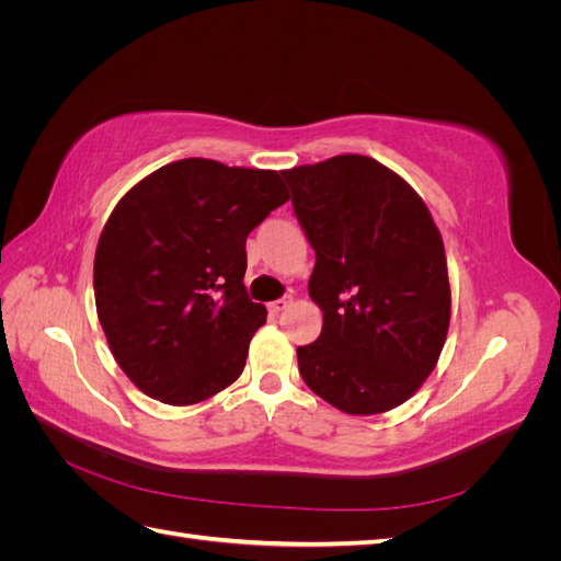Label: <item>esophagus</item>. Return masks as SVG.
<instances>
[{"label": "esophagus", "mask_w": 561, "mask_h": 561, "mask_svg": "<svg viewBox=\"0 0 561 561\" xmlns=\"http://www.w3.org/2000/svg\"><path fill=\"white\" fill-rule=\"evenodd\" d=\"M290 304H293L290 297H280V299H276V301H271V304H268V313L278 316L280 311H285L287 307H290Z\"/></svg>", "instance_id": "obj_1"}]
</instances>
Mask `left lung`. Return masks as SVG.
Masks as SVG:
<instances>
[{
  "instance_id": "1",
  "label": "left lung",
  "mask_w": 561,
  "mask_h": 561,
  "mask_svg": "<svg viewBox=\"0 0 561 561\" xmlns=\"http://www.w3.org/2000/svg\"><path fill=\"white\" fill-rule=\"evenodd\" d=\"M316 250L309 295L322 332L299 375L346 414L412 398L445 346L451 293L439 231L419 194L379 161L344 154L280 173Z\"/></svg>"
}]
</instances>
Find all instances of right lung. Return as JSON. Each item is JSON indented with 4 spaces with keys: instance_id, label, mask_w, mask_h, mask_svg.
I'll list each match as a JSON object with an SVG mask.
<instances>
[{
    "instance_id": "right-lung-1",
    "label": "right lung",
    "mask_w": 561,
    "mask_h": 561,
    "mask_svg": "<svg viewBox=\"0 0 561 561\" xmlns=\"http://www.w3.org/2000/svg\"><path fill=\"white\" fill-rule=\"evenodd\" d=\"M287 198L276 171L182 159L116 203L95 250V307L142 393L196 404L241 377L266 322L243 285L245 239Z\"/></svg>"
}]
</instances>
